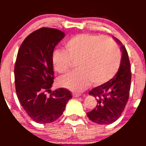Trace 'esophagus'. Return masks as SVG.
Segmentation results:
<instances>
[{"instance_id": "esophagus-1", "label": "esophagus", "mask_w": 146, "mask_h": 146, "mask_svg": "<svg viewBox=\"0 0 146 146\" xmlns=\"http://www.w3.org/2000/svg\"><path fill=\"white\" fill-rule=\"evenodd\" d=\"M73 96L74 97V98H78V97H80V94H78V93H73Z\"/></svg>"}]
</instances>
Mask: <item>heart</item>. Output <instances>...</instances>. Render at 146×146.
Here are the masks:
<instances>
[{"instance_id":"heart-1","label":"heart","mask_w":146,"mask_h":146,"mask_svg":"<svg viewBox=\"0 0 146 146\" xmlns=\"http://www.w3.org/2000/svg\"><path fill=\"white\" fill-rule=\"evenodd\" d=\"M66 51L56 49L52 53V64L56 71H69L73 62L78 70L59 79L60 85L80 92L90 82L102 85L115 76L121 64V55L118 45L105 36L79 34L64 44Z\"/></svg>"}]
</instances>
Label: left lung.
<instances>
[{
	"mask_svg": "<svg viewBox=\"0 0 146 146\" xmlns=\"http://www.w3.org/2000/svg\"><path fill=\"white\" fill-rule=\"evenodd\" d=\"M121 46V60L118 72L110 81L93 88L89 95L97 98L96 107L87 116L92 121L98 124H110L121 115L129 97L131 88L130 62L125 46L114 38Z\"/></svg>",
	"mask_w": 146,
	"mask_h": 146,
	"instance_id": "obj_1",
	"label": "left lung"
}]
</instances>
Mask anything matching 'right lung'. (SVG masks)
Masks as SVG:
<instances>
[{
    "mask_svg": "<svg viewBox=\"0 0 146 146\" xmlns=\"http://www.w3.org/2000/svg\"><path fill=\"white\" fill-rule=\"evenodd\" d=\"M64 36L58 29L40 28L28 35L17 53L14 70L17 98L28 116L39 123L59 118L72 98L65 88L50 90L54 79L52 53Z\"/></svg>",
    "mask_w": 146,
    "mask_h": 146,
    "instance_id": "1",
    "label": "right lung"
}]
</instances>
